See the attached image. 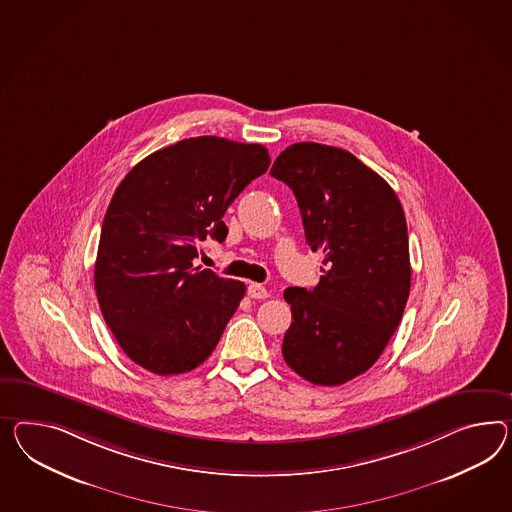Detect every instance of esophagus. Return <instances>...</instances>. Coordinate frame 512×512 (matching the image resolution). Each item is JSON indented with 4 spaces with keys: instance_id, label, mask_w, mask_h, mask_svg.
I'll list each match as a JSON object with an SVG mask.
<instances>
[{
    "instance_id": "esophagus-1",
    "label": "esophagus",
    "mask_w": 512,
    "mask_h": 512,
    "mask_svg": "<svg viewBox=\"0 0 512 512\" xmlns=\"http://www.w3.org/2000/svg\"><path fill=\"white\" fill-rule=\"evenodd\" d=\"M249 297L250 299H267L269 297V291L267 288H263L262 284H249Z\"/></svg>"
}]
</instances>
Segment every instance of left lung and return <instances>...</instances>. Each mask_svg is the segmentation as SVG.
I'll use <instances>...</instances> for the list:
<instances>
[{"instance_id":"left-lung-1","label":"left lung","mask_w":512,"mask_h":512,"mask_svg":"<svg viewBox=\"0 0 512 512\" xmlns=\"http://www.w3.org/2000/svg\"><path fill=\"white\" fill-rule=\"evenodd\" d=\"M271 176L295 193L304 236L325 267L312 289L288 288L291 325L282 354L297 375L340 386L379 360L410 293L405 211L379 174L351 152L297 143Z\"/></svg>"}]
</instances>
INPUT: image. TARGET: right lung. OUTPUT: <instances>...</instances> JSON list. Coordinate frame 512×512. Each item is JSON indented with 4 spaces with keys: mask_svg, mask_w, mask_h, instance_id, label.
Returning a JSON list of instances; mask_svg holds the SVG:
<instances>
[{
    "mask_svg": "<svg viewBox=\"0 0 512 512\" xmlns=\"http://www.w3.org/2000/svg\"><path fill=\"white\" fill-rule=\"evenodd\" d=\"M262 145L191 137L137 163L105 211L94 288L107 327L135 364L156 375L200 366L223 336L245 284L195 267L223 215L269 169Z\"/></svg>",
    "mask_w": 512,
    "mask_h": 512,
    "instance_id": "1",
    "label": "right lung"
}]
</instances>
